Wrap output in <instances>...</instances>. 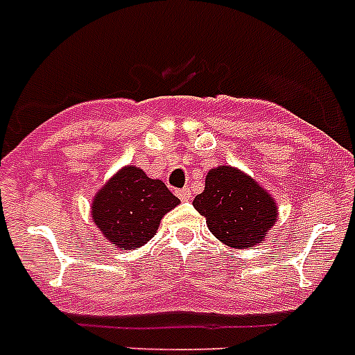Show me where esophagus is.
Listing matches in <instances>:
<instances>
[{
	"mask_svg": "<svg viewBox=\"0 0 355 355\" xmlns=\"http://www.w3.org/2000/svg\"><path fill=\"white\" fill-rule=\"evenodd\" d=\"M178 197H180L181 200H190L192 199V190L190 188H181V190H178Z\"/></svg>",
	"mask_w": 355,
	"mask_h": 355,
	"instance_id": "esophagus-1",
	"label": "esophagus"
}]
</instances>
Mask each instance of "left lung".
Returning a JSON list of instances; mask_svg holds the SVG:
<instances>
[{
	"label": "left lung",
	"mask_w": 355,
	"mask_h": 355,
	"mask_svg": "<svg viewBox=\"0 0 355 355\" xmlns=\"http://www.w3.org/2000/svg\"><path fill=\"white\" fill-rule=\"evenodd\" d=\"M215 238L233 249L261 245L277 222L279 208L268 190L231 165L206 174L202 193L193 199Z\"/></svg>",
	"instance_id": "1"
}]
</instances>
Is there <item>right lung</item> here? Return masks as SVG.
Masks as SVG:
<instances>
[{
	"label": "right lung",
	"instance_id": "right-lung-1",
	"mask_svg": "<svg viewBox=\"0 0 355 355\" xmlns=\"http://www.w3.org/2000/svg\"><path fill=\"white\" fill-rule=\"evenodd\" d=\"M180 202L163 181L126 165L97 190L90 213L105 240L121 250H135L155 236L163 215Z\"/></svg>",
	"mask_w": 355,
	"mask_h": 355
}]
</instances>
